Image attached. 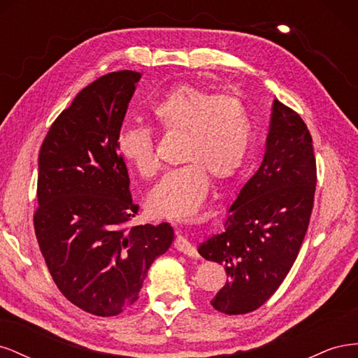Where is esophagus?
<instances>
[{
  "mask_svg": "<svg viewBox=\"0 0 358 358\" xmlns=\"http://www.w3.org/2000/svg\"><path fill=\"white\" fill-rule=\"evenodd\" d=\"M175 248L178 249L179 252H182V254H185V255H188V257H199V252H197V249H196V246H194L185 236H182V234H178L176 236V239H175Z\"/></svg>",
  "mask_w": 358,
  "mask_h": 358,
  "instance_id": "esophagus-1",
  "label": "esophagus"
}]
</instances>
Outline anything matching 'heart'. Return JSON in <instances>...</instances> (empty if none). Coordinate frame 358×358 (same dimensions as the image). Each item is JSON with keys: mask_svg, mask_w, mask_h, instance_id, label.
I'll list each match as a JSON object with an SVG mask.
<instances>
[{"mask_svg": "<svg viewBox=\"0 0 358 358\" xmlns=\"http://www.w3.org/2000/svg\"><path fill=\"white\" fill-rule=\"evenodd\" d=\"M162 131L182 134L179 159L185 164L169 170L149 194V209L162 218H194L216 180L234 178L245 164L252 143L248 107L236 95L206 86L180 83L154 104ZM121 155L140 176L154 178L159 169L154 129L127 125L117 134Z\"/></svg>", "mask_w": 358, "mask_h": 358, "instance_id": "1", "label": "heart"}]
</instances>
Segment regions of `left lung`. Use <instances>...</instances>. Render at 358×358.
<instances>
[{"instance_id":"8db88e82","label":"left lung","mask_w":358,"mask_h":358,"mask_svg":"<svg viewBox=\"0 0 358 358\" xmlns=\"http://www.w3.org/2000/svg\"><path fill=\"white\" fill-rule=\"evenodd\" d=\"M315 185L309 129L297 112L275 100L262 166L231 204L224 231L199 246L229 276L210 300L216 310L241 315L273 296L305 239Z\"/></svg>"}]
</instances>
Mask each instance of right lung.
<instances>
[{
    "label": "right lung",
    "mask_w": 358,
    "mask_h": 358,
    "mask_svg": "<svg viewBox=\"0 0 358 358\" xmlns=\"http://www.w3.org/2000/svg\"><path fill=\"white\" fill-rule=\"evenodd\" d=\"M142 74H104L83 88L53 121L38 154L34 230L59 291L96 317H115L138 299L173 229L129 227L138 204L119 154L128 103Z\"/></svg>",
    "instance_id": "obj_1"
}]
</instances>
